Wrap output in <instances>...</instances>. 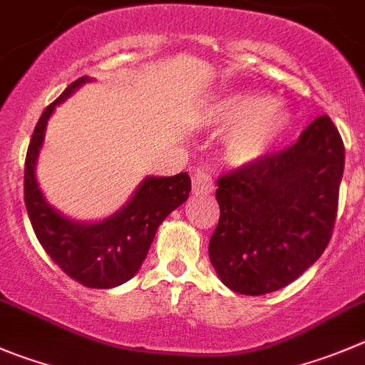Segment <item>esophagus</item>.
Segmentation results:
<instances>
[{
    "instance_id": "obj_1",
    "label": "esophagus",
    "mask_w": 365,
    "mask_h": 365,
    "mask_svg": "<svg viewBox=\"0 0 365 365\" xmlns=\"http://www.w3.org/2000/svg\"><path fill=\"white\" fill-rule=\"evenodd\" d=\"M213 190H215L213 179H211L206 172H202V170H197L195 175H193L192 179L193 195H210Z\"/></svg>"
}]
</instances>
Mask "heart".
Returning a JSON list of instances; mask_svg holds the SVG:
<instances>
[{
	"instance_id": "heart-1",
	"label": "heart",
	"mask_w": 365,
	"mask_h": 365,
	"mask_svg": "<svg viewBox=\"0 0 365 365\" xmlns=\"http://www.w3.org/2000/svg\"><path fill=\"white\" fill-rule=\"evenodd\" d=\"M290 109L265 93L235 91L218 96L202 114L204 128L224 133V155L232 166L258 165L290 127Z\"/></svg>"
}]
</instances>
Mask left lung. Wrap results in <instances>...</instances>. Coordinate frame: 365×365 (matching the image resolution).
<instances>
[{"mask_svg": "<svg viewBox=\"0 0 365 365\" xmlns=\"http://www.w3.org/2000/svg\"><path fill=\"white\" fill-rule=\"evenodd\" d=\"M344 143L319 116L292 147L218 179L220 220L210 259L227 289L276 292L314 265L331 238Z\"/></svg>", "mask_w": 365, "mask_h": 365, "instance_id": "left-lung-1", "label": "left lung"}]
</instances>
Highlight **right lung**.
<instances>
[{
    "label": "right lung",
    "mask_w": 365,
    "mask_h": 365,
    "mask_svg": "<svg viewBox=\"0 0 365 365\" xmlns=\"http://www.w3.org/2000/svg\"><path fill=\"white\" fill-rule=\"evenodd\" d=\"M91 81L81 76L41 114L24 163V204L39 244L69 277L89 289H113L140 270L161 222L188 199L192 180L186 172L145 177L127 204L98 222L71 220L50 206L36 177L48 120L58 103Z\"/></svg>",
    "instance_id": "right-lung-1"
}]
</instances>
